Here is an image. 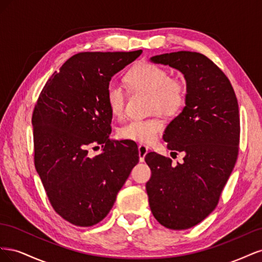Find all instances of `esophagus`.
<instances>
[{
  "mask_svg": "<svg viewBox=\"0 0 262 262\" xmlns=\"http://www.w3.org/2000/svg\"><path fill=\"white\" fill-rule=\"evenodd\" d=\"M148 152V147L144 144H140L139 145V157H140V162H144L145 155Z\"/></svg>",
  "mask_w": 262,
  "mask_h": 262,
  "instance_id": "esophagus-1",
  "label": "esophagus"
}]
</instances>
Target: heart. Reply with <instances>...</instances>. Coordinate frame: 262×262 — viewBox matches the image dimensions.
I'll return each mask as SVG.
<instances>
[{"instance_id":"heart-1","label":"heart","mask_w":262,"mask_h":262,"mask_svg":"<svg viewBox=\"0 0 262 262\" xmlns=\"http://www.w3.org/2000/svg\"><path fill=\"white\" fill-rule=\"evenodd\" d=\"M124 81L132 92L149 94L152 110L175 115L185 106L187 86L179 77H170L168 71L152 62L142 61L134 64L125 73ZM126 95L120 85L109 83L106 89V102L110 114L121 118L124 114ZM165 128L160 117L132 119L118 130L119 138L140 143L150 144L157 140Z\"/></svg>"}]
</instances>
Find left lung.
Masks as SVG:
<instances>
[{
  "instance_id": "left-lung-1",
  "label": "left lung",
  "mask_w": 262,
  "mask_h": 262,
  "mask_svg": "<svg viewBox=\"0 0 262 262\" xmlns=\"http://www.w3.org/2000/svg\"><path fill=\"white\" fill-rule=\"evenodd\" d=\"M179 70L187 82L186 106L165 130L167 147L184 152L181 164L155 152L145 156L154 217L170 229L199 224L216 208L239 149V110L233 86L215 63L191 51L150 58ZM177 154V153H176Z\"/></svg>"
}]
</instances>
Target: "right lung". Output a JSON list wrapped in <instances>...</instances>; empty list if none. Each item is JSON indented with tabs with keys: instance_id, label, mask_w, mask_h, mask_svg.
Segmentation results:
<instances>
[{
	"instance_id": "1",
	"label": "right lung",
	"mask_w": 262,
	"mask_h": 262,
	"mask_svg": "<svg viewBox=\"0 0 262 262\" xmlns=\"http://www.w3.org/2000/svg\"><path fill=\"white\" fill-rule=\"evenodd\" d=\"M141 53H76L39 95L31 118L35 167L53 210L71 224L87 227L104 220L139 162L137 144L109 138L106 89ZM97 144L103 153L90 158L86 147Z\"/></svg>"
}]
</instances>
